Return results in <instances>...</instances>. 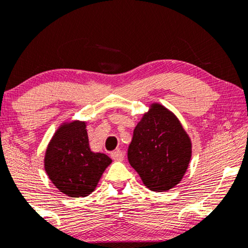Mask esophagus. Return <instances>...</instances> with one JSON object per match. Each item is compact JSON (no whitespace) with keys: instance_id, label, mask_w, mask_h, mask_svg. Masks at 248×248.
I'll return each instance as SVG.
<instances>
[{"instance_id":"1","label":"esophagus","mask_w":248,"mask_h":248,"mask_svg":"<svg viewBox=\"0 0 248 248\" xmlns=\"http://www.w3.org/2000/svg\"><path fill=\"white\" fill-rule=\"evenodd\" d=\"M110 157L114 161H122L124 157V154L121 152V150H116V152L110 153Z\"/></svg>"}]
</instances>
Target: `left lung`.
Segmentation results:
<instances>
[{
	"mask_svg": "<svg viewBox=\"0 0 248 248\" xmlns=\"http://www.w3.org/2000/svg\"><path fill=\"white\" fill-rule=\"evenodd\" d=\"M192 155L189 134L171 110L158 102L134 128L128 161L143 184L155 192L176 186L186 175Z\"/></svg>",
	"mask_w": 248,
	"mask_h": 248,
	"instance_id": "left-lung-1",
	"label": "left lung"
}]
</instances>
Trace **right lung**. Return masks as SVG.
I'll return each instance as SVG.
<instances>
[{
    "instance_id": "1",
    "label": "right lung",
    "mask_w": 248,
    "mask_h": 248,
    "mask_svg": "<svg viewBox=\"0 0 248 248\" xmlns=\"http://www.w3.org/2000/svg\"><path fill=\"white\" fill-rule=\"evenodd\" d=\"M86 121L62 122L47 144L44 169L59 191L69 197H86L95 190L112 160L91 150Z\"/></svg>"
}]
</instances>
